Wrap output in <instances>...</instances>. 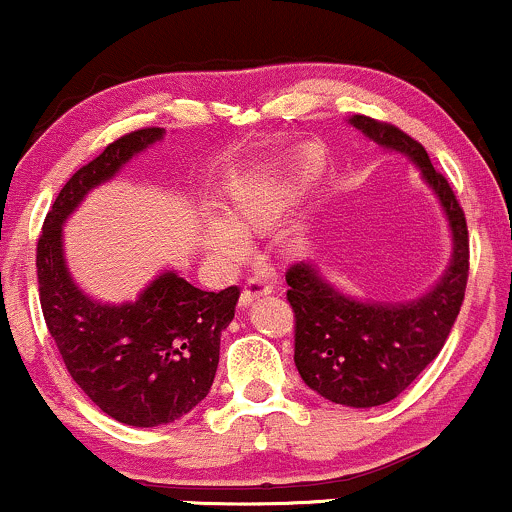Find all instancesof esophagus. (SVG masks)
<instances>
[{
  "label": "esophagus",
  "mask_w": 512,
  "mask_h": 512,
  "mask_svg": "<svg viewBox=\"0 0 512 512\" xmlns=\"http://www.w3.org/2000/svg\"><path fill=\"white\" fill-rule=\"evenodd\" d=\"M272 293V284L262 276H252V279L245 284V289L240 291V308H248L252 301H257L260 296H269Z\"/></svg>",
  "instance_id": "34e87169"
}]
</instances>
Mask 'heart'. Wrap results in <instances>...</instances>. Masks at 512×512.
Listing matches in <instances>:
<instances>
[{
	"instance_id": "b5f03b06",
	"label": "heart",
	"mask_w": 512,
	"mask_h": 512,
	"mask_svg": "<svg viewBox=\"0 0 512 512\" xmlns=\"http://www.w3.org/2000/svg\"><path fill=\"white\" fill-rule=\"evenodd\" d=\"M317 170L320 163L310 146H296L276 161L250 170L233 182L226 216L211 214L204 221V245L223 260H238L248 250L245 233L262 231L284 219L293 202L315 180ZM291 243H298V233Z\"/></svg>"
}]
</instances>
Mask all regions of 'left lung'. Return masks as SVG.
<instances>
[{
    "label": "left lung",
    "mask_w": 512,
    "mask_h": 512,
    "mask_svg": "<svg viewBox=\"0 0 512 512\" xmlns=\"http://www.w3.org/2000/svg\"><path fill=\"white\" fill-rule=\"evenodd\" d=\"M349 125L416 163L436 192L452 236L445 274L431 291L407 303L358 301L310 262L286 272V298L296 317L293 361L305 385L334 404L368 409L402 395L443 349L467 289L469 236L460 202L424 146L399 127L366 115L349 117Z\"/></svg>",
    "instance_id": "left-lung-1"
}]
</instances>
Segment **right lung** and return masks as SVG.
I'll list each match as a JSON object with an SVG mask.
<instances>
[{"label":"right lung","instance_id":"1","mask_svg":"<svg viewBox=\"0 0 512 512\" xmlns=\"http://www.w3.org/2000/svg\"><path fill=\"white\" fill-rule=\"evenodd\" d=\"M158 139L161 127L129 132L76 170L45 216L35 255L40 308L69 375L98 409L139 428L170 424L209 395L221 332L240 296L238 286L202 291L178 272H163L137 301L110 305L86 296L69 274L64 221L93 187Z\"/></svg>","mask_w":512,"mask_h":512}]
</instances>
